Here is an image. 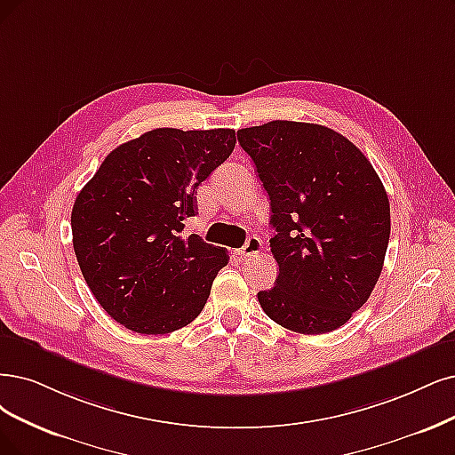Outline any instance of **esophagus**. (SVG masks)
Listing matches in <instances>:
<instances>
[{
	"label": "esophagus",
	"mask_w": 455,
	"mask_h": 455,
	"mask_svg": "<svg viewBox=\"0 0 455 455\" xmlns=\"http://www.w3.org/2000/svg\"><path fill=\"white\" fill-rule=\"evenodd\" d=\"M260 249H262V242H260V238H257V236H249V238H247V242H245V245H243L242 249H238L236 253H238L240 257H255V255H259V253H260Z\"/></svg>",
	"instance_id": "1"
}]
</instances>
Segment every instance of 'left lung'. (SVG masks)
Wrapping results in <instances>:
<instances>
[{"instance_id":"left-lung-1","label":"left lung","mask_w":455,"mask_h":455,"mask_svg":"<svg viewBox=\"0 0 455 455\" xmlns=\"http://www.w3.org/2000/svg\"><path fill=\"white\" fill-rule=\"evenodd\" d=\"M270 196L279 264L259 304L283 328L328 333L371 296L390 240V202L373 164L324 125L275 120L238 131Z\"/></svg>"}]
</instances>
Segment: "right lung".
I'll use <instances>...</instances> for the list:
<instances>
[{"instance_id":"right-lung-1","label":"right lung","mask_w":455,"mask_h":455,"mask_svg":"<svg viewBox=\"0 0 455 455\" xmlns=\"http://www.w3.org/2000/svg\"><path fill=\"white\" fill-rule=\"evenodd\" d=\"M236 146L234 129L161 127L112 149L78 193L73 247L90 291L116 323L171 333L204 309L227 249L183 234L195 189Z\"/></svg>"}]
</instances>
